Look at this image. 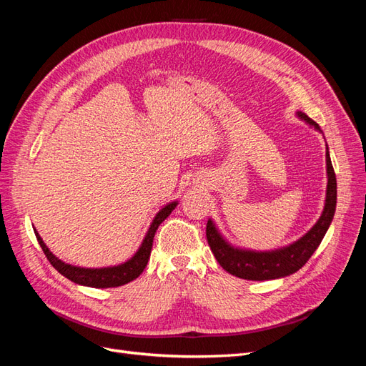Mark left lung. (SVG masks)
Listing matches in <instances>:
<instances>
[{
	"instance_id": "1",
	"label": "left lung",
	"mask_w": 366,
	"mask_h": 366,
	"mask_svg": "<svg viewBox=\"0 0 366 366\" xmlns=\"http://www.w3.org/2000/svg\"><path fill=\"white\" fill-rule=\"evenodd\" d=\"M299 119L305 120L307 124L315 127V129L320 131L319 125L315 120L310 119L305 113L297 112ZM327 197L322 215L317 219V223L310 229L304 237L295 241L293 244L285 246L282 249H276L272 252H254L244 250L230 246L229 242L221 237L218 229L215 227L214 221L209 219L206 224V237L209 247L212 250L214 257L219 262L221 267L230 274L238 276L242 280L249 281H267L278 280L297 272L302 265L312 258L315 250L319 247L320 241L325 237L327 230L333 221L336 200H337V183L336 174L331 164L330 152L327 148Z\"/></svg>"
}]
</instances>
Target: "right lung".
<instances>
[{
  "instance_id": "obj_1",
  "label": "right lung",
  "mask_w": 366,
  "mask_h": 366,
  "mask_svg": "<svg viewBox=\"0 0 366 366\" xmlns=\"http://www.w3.org/2000/svg\"><path fill=\"white\" fill-rule=\"evenodd\" d=\"M177 204H179L177 202L166 204L156 215V218L152 219V223L145 235V239H143L139 250L134 253V257L124 264L113 265V267L85 269V267H76V265H71V264H65L64 261L54 257V254L49 250V247L44 244V241L39 237L36 229H33V230H35L36 239L39 242L44 254H46L53 267L56 269L61 274H64L65 278H69L70 281H73L76 284L94 287V289H109V287H119V285H124V284L134 281L136 278H139V274L145 270L148 259H149V254H151L152 241H154V235H156V230L159 229V226L163 223V221L169 217V214L175 209Z\"/></svg>"
}]
</instances>
